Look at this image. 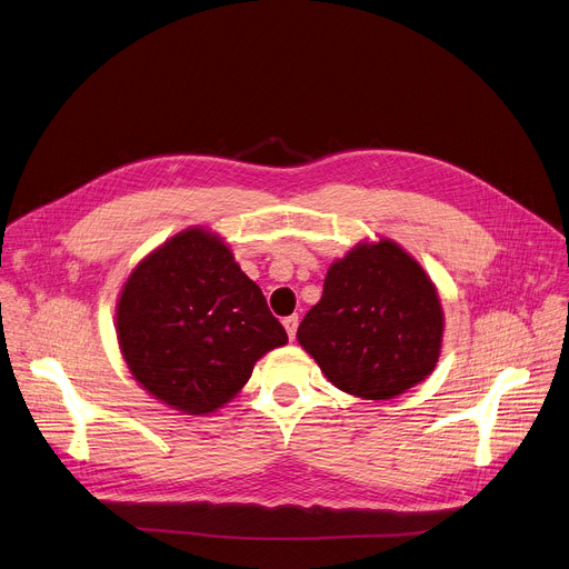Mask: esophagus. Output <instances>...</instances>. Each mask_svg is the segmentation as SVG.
Segmentation results:
<instances>
[{
    "instance_id": "1",
    "label": "esophagus",
    "mask_w": 569,
    "mask_h": 569,
    "mask_svg": "<svg viewBox=\"0 0 569 569\" xmlns=\"http://www.w3.org/2000/svg\"><path fill=\"white\" fill-rule=\"evenodd\" d=\"M283 327H286V331H288V338H290V340H295V336H297V327H299V318H297V316L283 318Z\"/></svg>"
}]
</instances>
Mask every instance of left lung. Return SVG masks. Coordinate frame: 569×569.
<instances>
[{"label":"left lung","mask_w":569,"mask_h":569,"mask_svg":"<svg viewBox=\"0 0 569 569\" xmlns=\"http://www.w3.org/2000/svg\"><path fill=\"white\" fill-rule=\"evenodd\" d=\"M442 325L427 272L399 244L379 240L329 268L297 340L342 392L392 399L433 372Z\"/></svg>","instance_id":"1"}]
</instances>
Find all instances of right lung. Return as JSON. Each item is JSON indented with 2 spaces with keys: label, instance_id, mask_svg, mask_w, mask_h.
I'll list each match as a JSON object with an SVG mask.
<instances>
[{
  "label": "right lung",
  "instance_id": "obj_1",
  "mask_svg": "<svg viewBox=\"0 0 569 569\" xmlns=\"http://www.w3.org/2000/svg\"><path fill=\"white\" fill-rule=\"evenodd\" d=\"M118 342L133 379L168 406L203 416L224 406L263 353L288 342L268 301L213 233L188 229L127 279Z\"/></svg>",
  "mask_w": 569,
  "mask_h": 569
}]
</instances>
